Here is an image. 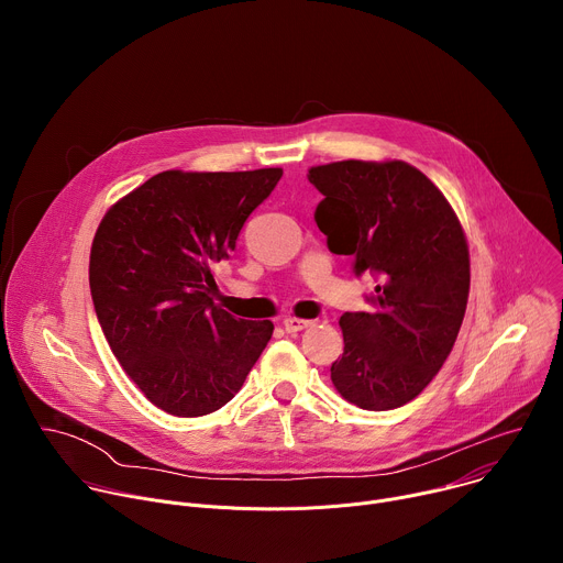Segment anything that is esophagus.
<instances>
[{"mask_svg":"<svg viewBox=\"0 0 563 563\" xmlns=\"http://www.w3.org/2000/svg\"><path fill=\"white\" fill-rule=\"evenodd\" d=\"M309 325H311L309 320H302V318H285V320H283V328H285V332H287V334L302 332V330H307Z\"/></svg>","mask_w":563,"mask_h":563,"instance_id":"1","label":"esophagus"}]
</instances>
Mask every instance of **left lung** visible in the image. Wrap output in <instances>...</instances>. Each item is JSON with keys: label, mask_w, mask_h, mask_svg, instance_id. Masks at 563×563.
Instances as JSON below:
<instances>
[{"label": "left lung", "mask_w": 563, "mask_h": 563, "mask_svg": "<svg viewBox=\"0 0 563 563\" xmlns=\"http://www.w3.org/2000/svg\"><path fill=\"white\" fill-rule=\"evenodd\" d=\"M323 194L316 224L332 254L376 280L369 311L341 316L332 383L350 404L383 412L410 404L452 352L470 291L461 222L434 183L400 159L309 169Z\"/></svg>", "instance_id": "8db88e82"}]
</instances>
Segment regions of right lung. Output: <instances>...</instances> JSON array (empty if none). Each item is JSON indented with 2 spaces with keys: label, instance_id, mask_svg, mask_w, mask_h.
<instances>
[{
  "label": "right lung",
  "instance_id": "obj_1",
  "mask_svg": "<svg viewBox=\"0 0 563 563\" xmlns=\"http://www.w3.org/2000/svg\"><path fill=\"white\" fill-rule=\"evenodd\" d=\"M283 169L163 172L102 218L89 263L111 352L159 410L205 417L243 387L272 339V320L213 305V265L229 258Z\"/></svg>",
  "mask_w": 563,
  "mask_h": 563
}]
</instances>
